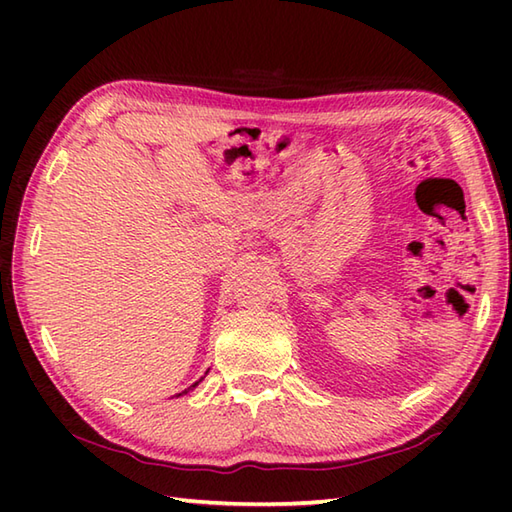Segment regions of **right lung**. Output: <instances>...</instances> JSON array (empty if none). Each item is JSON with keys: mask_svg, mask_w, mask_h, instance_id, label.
I'll list each match as a JSON object with an SVG mask.
<instances>
[{"mask_svg": "<svg viewBox=\"0 0 512 512\" xmlns=\"http://www.w3.org/2000/svg\"><path fill=\"white\" fill-rule=\"evenodd\" d=\"M200 380H202V378H200ZM200 380H198V383H193V385H191L189 389H195V387H198V385H200ZM189 389H184V391H182V394H189ZM182 394H178V396H182Z\"/></svg>", "mask_w": 512, "mask_h": 512, "instance_id": "obj_1", "label": "right lung"}]
</instances>
